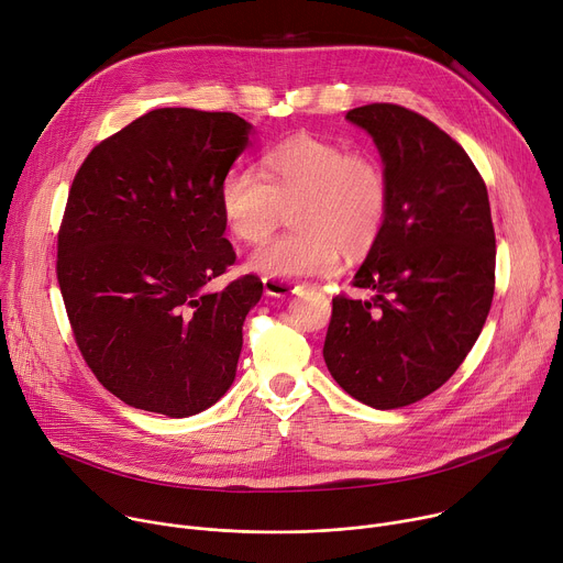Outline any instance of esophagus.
Returning a JSON list of instances; mask_svg holds the SVG:
<instances>
[{"label":"esophagus","instance_id":"1","mask_svg":"<svg viewBox=\"0 0 563 563\" xmlns=\"http://www.w3.org/2000/svg\"><path fill=\"white\" fill-rule=\"evenodd\" d=\"M263 287H265V294L267 296H274V298H285V296H291V294H298V285L289 283V280H280V278H263Z\"/></svg>","mask_w":563,"mask_h":563}]
</instances>
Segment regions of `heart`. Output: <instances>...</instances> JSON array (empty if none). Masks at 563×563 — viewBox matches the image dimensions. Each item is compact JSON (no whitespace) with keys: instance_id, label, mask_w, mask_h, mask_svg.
Here are the masks:
<instances>
[{"instance_id":"heart-1","label":"heart","mask_w":563,"mask_h":563,"mask_svg":"<svg viewBox=\"0 0 563 563\" xmlns=\"http://www.w3.org/2000/svg\"><path fill=\"white\" fill-rule=\"evenodd\" d=\"M291 207L296 231L267 240L249 269L269 278H314L341 269L343 249L366 251L388 207L382 166L334 141L300 134L267 150L261 173L235 166L220 184V209L231 235L265 240Z\"/></svg>"}]
</instances>
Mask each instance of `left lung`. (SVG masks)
Returning <instances> with one entry per match:
<instances>
[{"label": "left lung", "instance_id": "1", "mask_svg": "<svg viewBox=\"0 0 563 563\" xmlns=\"http://www.w3.org/2000/svg\"><path fill=\"white\" fill-rule=\"evenodd\" d=\"M345 119L377 145L388 207L352 280L375 296L332 298L323 360L347 395L388 411L465 362L492 308L496 240L485 181L446 132L390 103Z\"/></svg>", "mask_w": 563, "mask_h": 563}]
</instances>
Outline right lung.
<instances>
[{
	"label": "right lung",
	"mask_w": 563,
	"mask_h": 563,
	"mask_svg": "<svg viewBox=\"0 0 563 563\" xmlns=\"http://www.w3.org/2000/svg\"><path fill=\"white\" fill-rule=\"evenodd\" d=\"M253 125L162 108L98 143L58 235V283L87 366L121 401L168 418L207 411L233 384L263 283L224 238L220 184Z\"/></svg>",
	"instance_id": "add662e5"
}]
</instances>
